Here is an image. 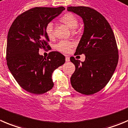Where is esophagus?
I'll use <instances>...</instances> for the list:
<instances>
[{
  "instance_id": "1",
  "label": "esophagus",
  "mask_w": 128,
  "mask_h": 128,
  "mask_svg": "<svg viewBox=\"0 0 128 128\" xmlns=\"http://www.w3.org/2000/svg\"><path fill=\"white\" fill-rule=\"evenodd\" d=\"M70 60V57H68V56H66V62H69Z\"/></svg>"
}]
</instances>
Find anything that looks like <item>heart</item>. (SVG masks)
<instances>
[{"label":"heart","instance_id":"heart-1","mask_svg":"<svg viewBox=\"0 0 128 128\" xmlns=\"http://www.w3.org/2000/svg\"><path fill=\"white\" fill-rule=\"evenodd\" d=\"M60 22H63L70 29H74L78 26L79 20L75 14L71 12L66 13L60 18ZM45 33L49 38H52L54 37V24L52 22H48L45 28ZM72 44L69 41H60L56 45V49L62 52H70L72 47Z\"/></svg>","mask_w":128,"mask_h":128}]
</instances>
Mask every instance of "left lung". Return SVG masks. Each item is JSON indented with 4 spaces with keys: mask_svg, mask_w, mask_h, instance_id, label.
<instances>
[{
    "mask_svg": "<svg viewBox=\"0 0 128 128\" xmlns=\"http://www.w3.org/2000/svg\"><path fill=\"white\" fill-rule=\"evenodd\" d=\"M84 22V33L74 55H85L80 62L74 57L70 60L75 71L71 77L72 88L84 95H92L103 89L112 76L119 54L114 32L109 23L95 9L89 7H68Z\"/></svg>",
    "mask_w": 128,
    "mask_h": 128,
    "instance_id": "left-lung-1",
    "label": "left lung"
}]
</instances>
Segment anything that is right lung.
I'll use <instances>...</instances> for the list:
<instances>
[{"label": "right lung", "instance_id": "right-lung-1", "mask_svg": "<svg viewBox=\"0 0 128 128\" xmlns=\"http://www.w3.org/2000/svg\"><path fill=\"white\" fill-rule=\"evenodd\" d=\"M64 10V7L32 8L20 14L9 28L7 64L18 83L28 92L40 95L50 90L52 72L65 62V56L57 51L46 58L38 53L40 48L50 47L45 26Z\"/></svg>", "mask_w": 128, "mask_h": 128}]
</instances>
